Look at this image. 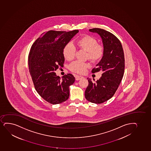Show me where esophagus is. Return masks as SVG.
<instances>
[{
    "label": "esophagus",
    "mask_w": 151,
    "mask_h": 151,
    "mask_svg": "<svg viewBox=\"0 0 151 151\" xmlns=\"http://www.w3.org/2000/svg\"><path fill=\"white\" fill-rule=\"evenodd\" d=\"M75 78H76V81H78V80H81V79H82V78H83V76H78V75H76L75 76Z\"/></svg>",
    "instance_id": "34e87169"
}]
</instances>
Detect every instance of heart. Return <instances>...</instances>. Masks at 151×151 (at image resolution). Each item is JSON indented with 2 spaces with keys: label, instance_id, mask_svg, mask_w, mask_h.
<instances>
[{
  "label": "heart",
  "instance_id": "1",
  "mask_svg": "<svg viewBox=\"0 0 151 151\" xmlns=\"http://www.w3.org/2000/svg\"><path fill=\"white\" fill-rule=\"evenodd\" d=\"M76 44L80 48L86 51L87 57L93 63L98 62L102 58L105 53L103 45L98 44L96 39L90 36H85L76 41ZM63 54L65 58L70 61L75 58L76 49L71 43L66 44L63 48ZM90 64L80 61H76L69 65V69L73 73H83Z\"/></svg>",
  "mask_w": 151,
  "mask_h": 151
}]
</instances>
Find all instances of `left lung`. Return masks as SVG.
<instances>
[{
  "mask_svg": "<svg viewBox=\"0 0 151 151\" xmlns=\"http://www.w3.org/2000/svg\"><path fill=\"white\" fill-rule=\"evenodd\" d=\"M89 31L101 37L105 53L100 62L92 70L93 73L102 71V76L95 83L87 78L88 84L85 98L90 102L101 104L111 98L119 87L124 75V55L122 43L114 35L100 28Z\"/></svg>",
  "mask_w": 151,
  "mask_h": 151,
  "instance_id": "left-lung-1",
  "label": "left lung"
}]
</instances>
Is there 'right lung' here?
<instances>
[{"mask_svg": "<svg viewBox=\"0 0 151 151\" xmlns=\"http://www.w3.org/2000/svg\"><path fill=\"white\" fill-rule=\"evenodd\" d=\"M78 32L50 30L32 45L28 56L29 73L35 90L50 104H60L69 97V86L75 82V77L68 73L61 79L54 71L63 66V48Z\"/></svg>", "mask_w": 151, "mask_h": 151, "instance_id": "add662e5", "label": "right lung"}]
</instances>
